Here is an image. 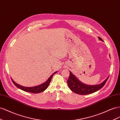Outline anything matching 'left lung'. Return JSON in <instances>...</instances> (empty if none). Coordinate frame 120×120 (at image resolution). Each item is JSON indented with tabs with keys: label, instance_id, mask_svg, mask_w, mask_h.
<instances>
[{
	"label": "left lung",
	"instance_id": "8db88e82",
	"mask_svg": "<svg viewBox=\"0 0 120 120\" xmlns=\"http://www.w3.org/2000/svg\"><path fill=\"white\" fill-rule=\"evenodd\" d=\"M98 38L100 40L103 41L101 38L98 37ZM69 77L67 80L68 86L73 92L80 95L91 94L100 90L104 86L109 78V77H108L107 79H105V81L101 84L94 85H90L82 83L71 73V72L69 71Z\"/></svg>",
	"mask_w": 120,
	"mask_h": 120
}]
</instances>
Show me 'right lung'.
Instances as JSON below:
<instances>
[{
  "instance_id": "right-lung-1",
  "label": "right lung",
  "mask_w": 120,
  "mask_h": 120,
  "mask_svg": "<svg viewBox=\"0 0 120 120\" xmlns=\"http://www.w3.org/2000/svg\"><path fill=\"white\" fill-rule=\"evenodd\" d=\"M57 72V71L55 72L54 73H53L52 75H51L50 77L48 78V80L46 82H45L44 83L41 84L39 85H38V86H36L25 87V86H22V85H20L18 84H17L16 83H15V82L12 79V78H11V80H12V81L13 83V84H14L16 87H18L20 89V90H22L23 91H26V92H31V93H33V94H38V93H40V92H42L46 90L47 87L49 86V85L50 83L51 80V79H52V78L54 75V74L56 73Z\"/></svg>"
}]
</instances>
